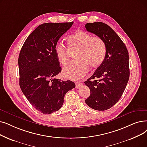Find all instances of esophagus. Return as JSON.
Instances as JSON below:
<instances>
[{
  "label": "esophagus",
  "instance_id": "esophagus-1",
  "mask_svg": "<svg viewBox=\"0 0 147 147\" xmlns=\"http://www.w3.org/2000/svg\"><path fill=\"white\" fill-rule=\"evenodd\" d=\"M83 85V84L81 82H76V88L78 89Z\"/></svg>",
  "mask_w": 147,
  "mask_h": 147
}]
</instances>
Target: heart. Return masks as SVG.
Wrapping results in <instances>:
<instances>
[{
  "mask_svg": "<svg viewBox=\"0 0 147 147\" xmlns=\"http://www.w3.org/2000/svg\"><path fill=\"white\" fill-rule=\"evenodd\" d=\"M68 45L70 49H78L75 55L77 61L69 63L62 69V75L71 80H78L90 68H97L103 62L106 55L105 41L98 36H92L84 30H78L68 36ZM55 52L59 62L66 65L69 62V55L66 46L58 42Z\"/></svg>",
  "mask_w": 147,
  "mask_h": 147,
  "instance_id": "b5f03b06",
  "label": "heart"
}]
</instances>
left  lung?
<instances>
[{
    "instance_id": "obj_1",
    "label": "left lung",
    "mask_w": 147,
    "mask_h": 147,
    "mask_svg": "<svg viewBox=\"0 0 147 147\" xmlns=\"http://www.w3.org/2000/svg\"><path fill=\"white\" fill-rule=\"evenodd\" d=\"M85 28L101 37L106 46L103 62L84 82L91 92L85 103L94 110L105 111L117 103L128 83L129 52L119 36L107 24L102 22L88 23Z\"/></svg>"
}]
</instances>
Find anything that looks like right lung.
<instances>
[{
    "mask_svg": "<svg viewBox=\"0 0 147 147\" xmlns=\"http://www.w3.org/2000/svg\"><path fill=\"white\" fill-rule=\"evenodd\" d=\"M73 24V22L40 25L27 38L19 54L20 88L29 103L44 114L59 111L66 93L76 86L72 81L55 78L61 71L56 44Z\"/></svg>",
    "mask_w": 147,
    "mask_h": 147,
    "instance_id": "add662e5",
    "label": "right lung"
}]
</instances>
